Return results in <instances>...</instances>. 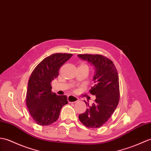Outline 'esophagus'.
Returning a JSON list of instances; mask_svg holds the SVG:
<instances>
[{
  "instance_id": "1",
  "label": "esophagus",
  "mask_w": 151,
  "mask_h": 151,
  "mask_svg": "<svg viewBox=\"0 0 151 151\" xmlns=\"http://www.w3.org/2000/svg\"><path fill=\"white\" fill-rule=\"evenodd\" d=\"M68 100L69 103H75L76 101H78L79 100L78 98H77L75 96H72L70 95L68 96Z\"/></svg>"
}]
</instances>
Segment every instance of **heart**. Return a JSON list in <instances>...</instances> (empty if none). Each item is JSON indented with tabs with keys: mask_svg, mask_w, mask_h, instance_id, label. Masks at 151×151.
<instances>
[{
	"mask_svg": "<svg viewBox=\"0 0 151 151\" xmlns=\"http://www.w3.org/2000/svg\"><path fill=\"white\" fill-rule=\"evenodd\" d=\"M80 66H82V67H87V65L86 64H83V63H82V64H80Z\"/></svg>",
	"mask_w": 151,
	"mask_h": 151,
	"instance_id": "obj_1",
	"label": "heart"
}]
</instances>
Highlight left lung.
I'll list each match as a JSON object with an SVG mask.
<instances>
[{"label": "left lung", "mask_w": 151, "mask_h": 151, "mask_svg": "<svg viewBox=\"0 0 151 151\" xmlns=\"http://www.w3.org/2000/svg\"><path fill=\"white\" fill-rule=\"evenodd\" d=\"M78 57L92 64L95 73L94 86L89 92L96 99L91 106L79 115V120L87 127L99 128L113 114L120 100V87L117 69L110 59L101 55L84 54Z\"/></svg>", "instance_id": "obj_1"}]
</instances>
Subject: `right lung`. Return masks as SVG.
<instances>
[{
    "label": "right lung",
    "mask_w": 151,
    "mask_h": 151,
    "mask_svg": "<svg viewBox=\"0 0 151 151\" xmlns=\"http://www.w3.org/2000/svg\"><path fill=\"white\" fill-rule=\"evenodd\" d=\"M73 56L55 53L45 58L34 69L28 81L26 105L34 121L40 125H51L58 120L62 107L68 103L65 95L51 91V82L59 69Z\"/></svg>",
    "instance_id": "obj_1"
}]
</instances>
